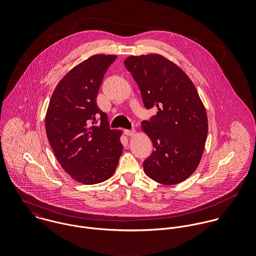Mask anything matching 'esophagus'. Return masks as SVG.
I'll return each instance as SVG.
<instances>
[{"mask_svg": "<svg viewBox=\"0 0 256 256\" xmlns=\"http://www.w3.org/2000/svg\"><path fill=\"white\" fill-rule=\"evenodd\" d=\"M124 133L127 135V136H134L136 134V131L134 129L132 130H128V129H125L124 130Z\"/></svg>", "mask_w": 256, "mask_h": 256, "instance_id": "esophagus-1", "label": "esophagus"}]
</instances>
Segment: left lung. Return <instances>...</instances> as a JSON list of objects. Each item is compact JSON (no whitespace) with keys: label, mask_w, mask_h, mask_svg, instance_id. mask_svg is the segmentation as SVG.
Returning <instances> with one entry per match:
<instances>
[{"label":"left lung","mask_w":256,"mask_h":256,"mask_svg":"<svg viewBox=\"0 0 256 256\" xmlns=\"http://www.w3.org/2000/svg\"><path fill=\"white\" fill-rule=\"evenodd\" d=\"M126 69L137 82L146 108L158 112L142 122L154 150L144 160L146 176L164 185L188 178L197 168L208 134L204 104L188 76L160 54L129 56Z\"/></svg>","instance_id":"obj_1"}]
</instances>
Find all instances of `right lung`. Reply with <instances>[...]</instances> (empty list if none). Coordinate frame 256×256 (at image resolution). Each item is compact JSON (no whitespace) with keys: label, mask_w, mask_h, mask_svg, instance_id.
I'll list each match as a JSON object with an SVG mask.
<instances>
[{"label":"right lung","mask_w":256,"mask_h":256,"mask_svg":"<svg viewBox=\"0 0 256 256\" xmlns=\"http://www.w3.org/2000/svg\"><path fill=\"white\" fill-rule=\"evenodd\" d=\"M116 58L98 54L74 67L58 82L46 112V135L58 162L82 184L110 178L122 154V132L110 129L106 113L96 104L104 74Z\"/></svg>","instance_id":"right-lung-1"}]
</instances>
